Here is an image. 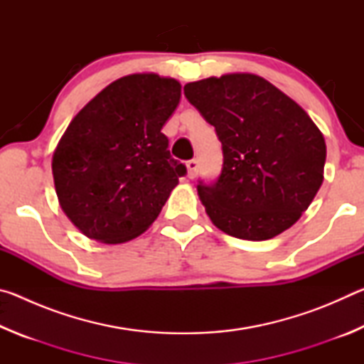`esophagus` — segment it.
<instances>
[{
    "label": "esophagus",
    "mask_w": 364,
    "mask_h": 364,
    "mask_svg": "<svg viewBox=\"0 0 364 364\" xmlns=\"http://www.w3.org/2000/svg\"><path fill=\"white\" fill-rule=\"evenodd\" d=\"M186 168H188V178H194L197 175V168H199L197 160H188Z\"/></svg>",
    "instance_id": "esophagus-1"
}]
</instances>
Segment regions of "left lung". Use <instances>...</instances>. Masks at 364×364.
Wrapping results in <instances>:
<instances>
[{
  "instance_id": "obj_1",
  "label": "left lung",
  "mask_w": 364,
  "mask_h": 364,
  "mask_svg": "<svg viewBox=\"0 0 364 364\" xmlns=\"http://www.w3.org/2000/svg\"><path fill=\"white\" fill-rule=\"evenodd\" d=\"M215 127L223 168L197 184L212 223L232 237L267 241L291 228L323 184L326 143L304 109L254 73H226L184 86Z\"/></svg>"
}]
</instances>
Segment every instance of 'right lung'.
I'll return each mask as SVG.
<instances>
[{
  "instance_id": "add662e5",
  "label": "right lung",
  "mask_w": 364,
  "mask_h": 364,
  "mask_svg": "<svg viewBox=\"0 0 364 364\" xmlns=\"http://www.w3.org/2000/svg\"><path fill=\"white\" fill-rule=\"evenodd\" d=\"M180 97L178 80L132 73L73 117L53 154V178L60 208L86 237L128 242L159 217L186 173L162 133Z\"/></svg>"
}]
</instances>
